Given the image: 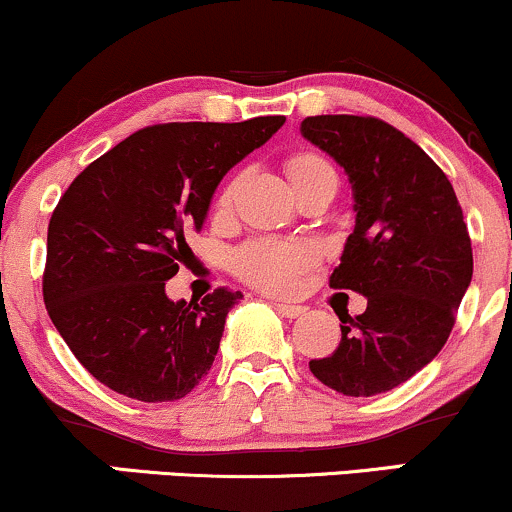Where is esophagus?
<instances>
[{"label": "esophagus", "instance_id": "34e87169", "mask_svg": "<svg viewBox=\"0 0 512 512\" xmlns=\"http://www.w3.org/2000/svg\"><path fill=\"white\" fill-rule=\"evenodd\" d=\"M274 308H276V313L279 315H284V317H301V315H305V305H293V303H274Z\"/></svg>", "mask_w": 512, "mask_h": 512}]
</instances>
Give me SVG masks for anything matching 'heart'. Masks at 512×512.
I'll use <instances>...</instances> for the list:
<instances>
[{
    "label": "heart",
    "mask_w": 512,
    "mask_h": 512,
    "mask_svg": "<svg viewBox=\"0 0 512 512\" xmlns=\"http://www.w3.org/2000/svg\"><path fill=\"white\" fill-rule=\"evenodd\" d=\"M286 175L296 190L315 182H337V170L313 149H298L284 161ZM238 182L231 180L216 195V214H226L236 199ZM320 260V250L308 240L255 238L231 252V269L238 279L269 293H289L296 281Z\"/></svg>",
    "instance_id": "obj_1"
}]
</instances>
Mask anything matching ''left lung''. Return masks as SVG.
Returning <instances> with one entry per match:
<instances>
[{
  "mask_svg": "<svg viewBox=\"0 0 512 512\" xmlns=\"http://www.w3.org/2000/svg\"><path fill=\"white\" fill-rule=\"evenodd\" d=\"M301 132L354 187L356 226L330 286L368 298L361 315L337 310L342 342L310 370L346 397L380 395L448 342L474 269L467 223L448 175L390 122L315 115Z\"/></svg>",
  "mask_w": 512,
  "mask_h": 512,
  "instance_id": "left-lung-1",
  "label": "left lung"
}]
</instances>
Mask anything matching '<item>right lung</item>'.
Returning <instances> with one entry per match:
<instances>
[{
	"instance_id": "obj_1",
	"label": "right lung",
	"mask_w": 512,
	"mask_h": 512,
	"mask_svg": "<svg viewBox=\"0 0 512 512\" xmlns=\"http://www.w3.org/2000/svg\"><path fill=\"white\" fill-rule=\"evenodd\" d=\"M284 122L149 125L67 187L50 216L43 298L98 383L139 402H173L209 373L243 293L219 286L173 303L166 281L192 255L185 238L202 231L223 175Z\"/></svg>"
}]
</instances>
